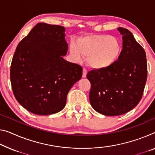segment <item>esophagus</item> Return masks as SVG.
Returning a JSON list of instances; mask_svg holds the SVG:
<instances>
[{
    "label": "esophagus",
    "mask_w": 155,
    "mask_h": 155,
    "mask_svg": "<svg viewBox=\"0 0 155 155\" xmlns=\"http://www.w3.org/2000/svg\"><path fill=\"white\" fill-rule=\"evenodd\" d=\"M87 71L86 68H83V72H82V77L83 78H86V76H87Z\"/></svg>",
    "instance_id": "obj_1"
}]
</instances>
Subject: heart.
Returning a JSON list of instances; mask_svg holds the SVG:
<instances>
[{
  "label": "heart",
  "instance_id": "b5f03b06",
  "mask_svg": "<svg viewBox=\"0 0 155 155\" xmlns=\"http://www.w3.org/2000/svg\"><path fill=\"white\" fill-rule=\"evenodd\" d=\"M69 51L77 61L88 58V63L94 69H104L116 62L120 56V42L110 35H92L81 38L78 44L72 41Z\"/></svg>",
  "mask_w": 155,
  "mask_h": 155
}]
</instances>
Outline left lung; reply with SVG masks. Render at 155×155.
I'll list each match as a JSON object with an SVG mask.
<instances>
[{"label": "left lung", "instance_id": "left-lung-1", "mask_svg": "<svg viewBox=\"0 0 155 155\" xmlns=\"http://www.w3.org/2000/svg\"><path fill=\"white\" fill-rule=\"evenodd\" d=\"M123 39V49L118 60L104 69L87 73L91 88L89 101L97 112L118 116L134 109L141 101L147 80L146 54L132 33L117 29Z\"/></svg>", "mask_w": 155, "mask_h": 155}]
</instances>
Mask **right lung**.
Returning a JSON list of instances; mask_svg holds the SVG:
<instances>
[{
    "mask_svg": "<svg viewBox=\"0 0 155 155\" xmlns=\"http://www.w3.org/2000/svg\"><path fill=\"white\" fill-rule=\"evenodd\" d=\"M63 26L39 23L16 47L10 68L16 101L37 115L62 110L82 68L63 58L68 51Z\"/></svg>",
    "mask_w": 155,
    "mask_h": 155,
    "instance_id": "obj_1",
    "label": "right lung"
}]
</instances>
